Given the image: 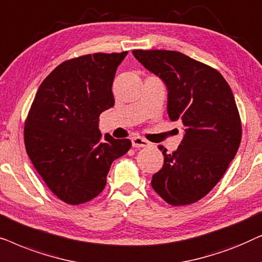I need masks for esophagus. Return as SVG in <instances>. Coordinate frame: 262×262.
Wrapping results in <instances>:
<instances>
[{
    "instance_id": "esophagus-1",
    "label": "esophagus",
    "mask_w": 262,
    "mask_h": 262,
    "mask_svg": "<svg viewBox=\"0 0 262 262\" xmlns=\"http://www.w3.org/2000/svg\"><path fill=\"white\" fill-rule=\"evenodd\" d=\"M149 145L150 143L146 141V139L139 137V136H136V137L132 138V146H134V148L141 149V148H146V146Z\"/></svg>"
}]
</instances>
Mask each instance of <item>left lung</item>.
Wrapping results in <instances>:
<instances>
[{
	"mask_svg": "<svg viewBox=\"0 0 262 262\" xmlns=\"http://www.w3.org/2000/svg\"><path fill=\"white\" fill-rule=\"evenodd\" d=\"M146 69L168 88L167 112L180 120L184 139L152 175L151 186L173 206L204 198L218 184L237 152L242 138L241 118L230 85L220 71L178 51L134 50Z\"/></svg>",
	"mask_w": 262,
	"mask_h": 262,
	"instance_id": "1",
	"label": "left lung"
}]
</instances>
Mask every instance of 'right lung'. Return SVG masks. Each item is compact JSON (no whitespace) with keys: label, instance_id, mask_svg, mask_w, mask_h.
Here are the masks:
<instances>
[{"label":"right lung","instance_id":"right-lung-1","mask_svg":"<svg viewBox=\"0 0 262 262\" xmlns=\"http://www.w3.org/2000/svg\"><path fill=\"white\" fill-rule=\"evenodd\" d=\"M127 51L68 59L42 81L25 120L27 155L53 194L70 205L103 191L114 160L130 139L99 131V117L114 105L112 84Z\"/></svg>","mask_w":262,"mask_h":262}]
</instances>
